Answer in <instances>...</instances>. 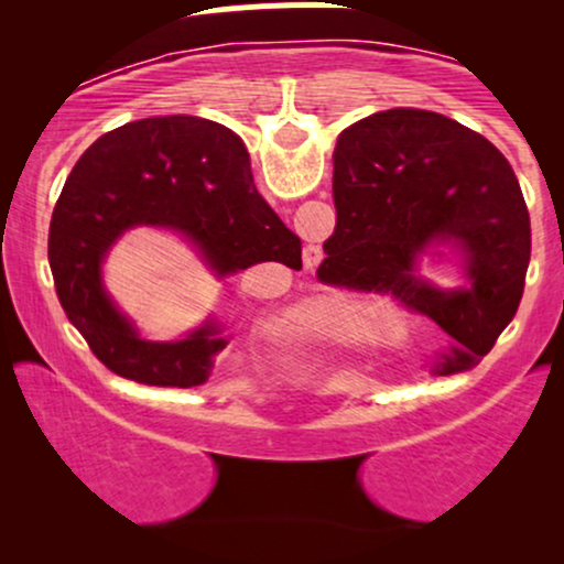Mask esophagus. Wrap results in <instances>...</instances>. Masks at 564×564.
I'll list each match as a JSON object with an SVG mask.
<instances>
[{"mask_svg": "<svg viewBox=\"0 0 564 564\" xmlns=\"http://www.w3.org/2000/svg\"><path fill=\"white\" fill-rule=\"evenodd\" d=\"M318 262H321V251L318 249L304 251V264H307V268H315Z\"/></svg>", "mask_w": 564, "mask_h": 564, "instance_id": "esophagus-1", "label": "esophagus"}]
</instances>
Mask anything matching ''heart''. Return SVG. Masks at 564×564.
Returning <instances> with one entry per match:
<instances>
[{
  "mask_svg": "<svg viewBox=\"0 0 564 564\" xmlns=\"http://www.w3.org/2000/svg\"><path fill=\"white\" fill-rule=\"evenodd\" d=\"M377 318V307L368 302H339L334 307V323L345 326L349 332H358L360 326Z\"/></svg>",
  "mask_w": 564,
  "mask_h": 564,
  "instance_id": "1",
  "label": "heart"
}]
</instances>
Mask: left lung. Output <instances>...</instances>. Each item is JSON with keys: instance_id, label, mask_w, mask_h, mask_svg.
<instances>
[{"instance_id": "1", "label": "left lung", "mask_w": 564, "mask_h": 564, "mask_svg": "<svg viewBox=\"0 0 564 564\" xmlns=\"http://www.w3.org/2000/svg\"><path fill=\"white\" fill-rule=\"evenodd\" d=\"M334 206L323 283L392 296L435 321L453 339L432 368L440 377L494 349L530 264L525 198L494 142L416 108L366 116L336 140ZM437 242L463 251L467 288L437 290L417 275V257Z\"/></svg>"}]
</instances>
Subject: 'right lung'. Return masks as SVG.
I'll use <instances>...</instances> for the list:
<instances>
[{
  "label": "right lung",
  "mask_w": 564,
  "mask_h": 564,
  "mask_svg": "<svg viewBox=\"0 0 564 564\" xmlns=\"http://www.w3.org/2000/svg\"><path fill=\"white\" fill-rule=\"evenodd\" d=\"M134 225L180 230L217 275L260 262L302 268L300 236L257 191L241 138L217 121H129L76 161L50 223V268L68 321L119 377L180 390L204 384L228 345L217 323L180 341H145L102 289V257Z\"/></svg>",
  "instance_id": "right-lung-1"
}]
</instances>
